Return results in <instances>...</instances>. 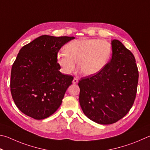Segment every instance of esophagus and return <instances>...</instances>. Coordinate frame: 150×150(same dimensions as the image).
Instances as JSON below:
<instances>
[{"label":"esophagus","mask_w":150,"mask_h":150,"mask_svg":"<svg viewBox=\"0 0 150 150\" xmlns=\"http://www.w3.org/2000/svg\"><path fill=\"white\" fill-rule=\"evenodd\" d=\"M78 82V80L77 79V78H74L73 79V81H72V83H77Z\"/></svg>","instance_id":"1"}]
</instances>
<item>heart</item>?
<instances>
[{
  "mask_svg": "<svg viewBox=\"0 0 150 150\" xmlns=\"http://www.w3.org/2000/svg\"><path fill=\"white\" fill-rule=\"evenodd\" d=\"M112 54V45L103 39H80L67 43L64 52L57 55V63L65 74L74 71L76 62L78 67L86 76H91L103 69Z\"/></svg>",
  "mask_w": 150,
  "mask_h": 150,
  "instance_id": "obj_1",
  "label": "heart"
}]
</instances>
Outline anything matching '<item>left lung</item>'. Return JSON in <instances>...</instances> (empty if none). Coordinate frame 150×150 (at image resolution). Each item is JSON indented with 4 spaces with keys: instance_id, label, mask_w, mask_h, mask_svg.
I'll return each instance as SVG.
<instances>
[{
    "instance_id": "left-lung-1",
    "label": "left lung",
    "mask_w": 150,
    "mask_h": 150,
    "mask_svg": "<svg viewBox=\"0 0 150 150\" xmlns=\"http://www.w3.org/2000/svg\"><path fill=\"white\" fill-rule=\"evenodd\" d=\"M112 59L100 72L78 82L83 113L101 125H111L127 115L134 102L138 70L134 56L117 39L112 41Z\"/></svg>"
}]
</instances>
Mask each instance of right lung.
<instances>
[{
  "label": "right lung",
  "instance_id": "obj_1",
  "mask_svg": "<svg viewBox=\"0 0 150 150\" xmlns=\"http://www.w3.org/2000/svg\"><path fill=\"white\" fill-rule=\"evenodd\" d=\"M74 37L41 35L20 50L12 67L10 91L16 105L28 117L41 120L62 103L74 77L60 72L57 55Z\"/></svg>",
  "mask_w": 150,
  "mask_h": 150
}]
</instances>
